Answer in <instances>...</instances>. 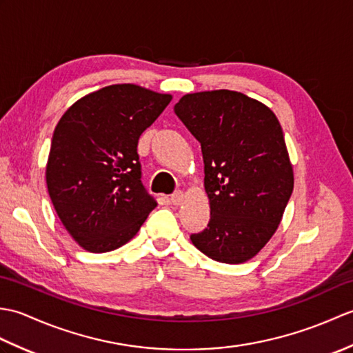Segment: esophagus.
I'll list each match as a JSON object with an SVG mask.
<instances>
[{"instance_id":"1","label":"esophagus","mask_w":353,"mask_h":353,"mask_svg":"<svg viewBox=\"0 0 353 353\" xmlns=\"http://www.w3.org/2000/svg\"><path fill=\"white\" fill-rule=\"evenodd\" d=\"M170 201L172 205H176V206H179L183 201V192L182 191H176L174 194H172L171 196V199H170Z\"/></svg>"}]
</instances>
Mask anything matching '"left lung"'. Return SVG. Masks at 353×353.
<instances>
[{
  "instance_id": "left-lung-1",
  "label": "left lung",
  "mask_w": 353,
  "mask_h": 353,
  "mask_svg": "<svg viewBox=\"0 0 353 353\" xmlns=\"http://www.w3.org/2000/svg\"><path fill=\"white\" fill-rule=\"evenodd\" d=\"M174 112L201 145L211 206L192 244L224 264L252 259L274 235L294 186L279 121L265 104L228 89L186 94Z\"/></svg>"
}]
</instances>
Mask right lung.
Wrapping results in <instances>:
<instances>
[{"label":"right lung","mask_w":353,"mask_h":353,"mask_svg":"<svg viewBox=\"0 0 353 353\" xmlns=\"http://www.w3.org/2000/svg\"><path fill=\"white\" fill-rule=\"evenodd\" d=\"M171 99L138 85H110L77 100L57 123L45 170L48 194L85 250L129 243L156 208L141 182L137 148Z\"/></svg>","instance_id":"1"}]
</instances>
